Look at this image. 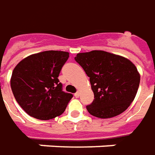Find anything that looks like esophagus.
Returning a JSON list of instances; mask_svg holds the SVG:
<instances>
[{"label":"esophagus","instance_id":"esophagus-1","mask_svg":"<svg viewBox=\"0 0 155 155\" xmlns=\"http://www.w3.org/2000/svg\"><path fill=\"white\" fill-rule=\"evenodd\" d=\"M74 97H80V92H79V91H76V92L74 93Z\"/></svg>","mask_w":155,"mask_h":155}]
</instances>
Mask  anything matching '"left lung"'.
I'll return each instance as SVG.
<instances>
[{
  "label": "left lung",
  "instance_id": "left-lung-1",
  "mask_svg": "<svg viewBox=\"0 0 155 155\" xmlns=\"http://www.w3.org/2000/svg\"><path fill=\"white\" fill-rule=\"evenodd\" d=\"M74 60L90 77L94 100L86 109L91 115L114 117L130 106L140 83L139 73L130 60L104 51L78 53Z\"/></svg>",
  "mask_w": 155,
  "mask_h": 155
}]
</instances>
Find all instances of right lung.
<instances>
[{"instance_id":"add662e5","label":"right lung","mask_w":155,"mask_h":155,"mask_svg":"<svg viewBox=\"0 0 155 155\" xmlns=\"http://www.w3.org/2000/svg\"><path fill=\"white\" fill-rule=\"evenodd\" d=\"M69 57L67 51H46L17 64L12 74V91L29 115L47 120L64 113L73 95L63 91L58 76Z\"/></svg>"}]
</instances>
